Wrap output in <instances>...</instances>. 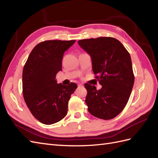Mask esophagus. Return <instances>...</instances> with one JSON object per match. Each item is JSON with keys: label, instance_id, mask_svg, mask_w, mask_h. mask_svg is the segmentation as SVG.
<instances>
[{"label": "esophagus", "instance_id": "1", "mask_svg": "<svg viewBox=\"0 0 158 158\" xmlns=\"http://www.w3.org/2000/svg\"><path fill=\"white\" fill-rule=\"evenodd\" d=\"M81 86H83V85H82V84H80L78 85V87H81Z\"/></svg>", "mask_w": 158, "mask_h": 158}]
</instances>
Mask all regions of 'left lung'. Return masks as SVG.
<instances>
[{"label": "left lung", "instance_id": "left-lung-1", "mask_svg": "<svg viewBox=\"0 0 158 158\" xmlns=\"http://www.w3.org/2000/svg\"><path fill=\"white\" fill-rule=\"evenodd\" d=\"M90 55L95 78L102 88L85 84V102L95 117L109 120L120 113L128 101L135 82L130 54L115 38L100 37L78 41Z\"/></svg>", "mask_w": 158, "mask_h": 158}]
</instances>
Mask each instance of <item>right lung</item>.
<instances>
[{
	"instance_id": "obj_1",
	"label": "right lung",
	"mask_w": 158,
	"mask_h": 158,
	"mask_svg": "<svg viewBox=\"0 0 158 158\" xmlns=\"http://www.w3.org/2000/svg\"><path fill=\"white\" fill-rule=\"evenodd\" d=\"M75 41L41 42L33 49L23 66V99L33 115L45 125L56 123L66 115L70 95L77 88L75 83L63 85L55 80L56 73L62 70L64 52Z\"/></svg>"
}]
</instances>
